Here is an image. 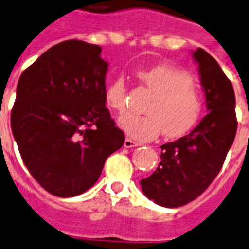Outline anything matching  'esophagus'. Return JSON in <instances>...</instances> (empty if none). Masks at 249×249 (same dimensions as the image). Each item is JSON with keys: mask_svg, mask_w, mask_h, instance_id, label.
Wrapping results in <instances>:
<instances>
[{"mask_svg": "<svg viewBox=\"0 0 249 249\" xmlns=\"http://www.w3.org/2000/svg\"><path fill=\"white\" fill-rule=\"evenodd\" d=\"M140 143L139 142H135L133 140L131 139H126L124 140V143H123V146L126 147V149H131V147H136L139 146Z\"/></svg>", "mask_w": 249, "mask_h": 249, "instance_id": "obj_1", "label": "esophagus"}]
</instances>
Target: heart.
I'll return each mask as SVG.
<instances>
[{
	"instance_id": "1",
	"label": "heart",
	"mask_w": 249,
	"mask_h": 249,
	"mask_svg": "<svg viewBox=\"0 0 249 249\" xmlns=\"http://www.w3.org/2000/svg\"><path fill=\"white\" fill-rule=\"evenodd\" d=\"M136 77L153 95L143 116L126 114L118 121L126 135L136 141H150L163 132L166 137H179L195 127L202 113V95L194 79L183 70L157 65L136 71ZM127 86L122 76L110 81L104 91L107 107L114 112L126 109Z\"/></svg>"
}]
</instances>
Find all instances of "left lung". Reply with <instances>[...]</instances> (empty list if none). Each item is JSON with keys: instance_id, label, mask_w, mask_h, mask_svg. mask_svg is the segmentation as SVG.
Returning <instances> with one entry per match:
<instances>
[{"instance_id": "left-lung-1", "label": "left lung", "mask_w": 249, "mask_h": 249, "mask_svg": "<svg viewBox=\"0 0 249 249\" xmlns=\"http://www.w3.org/2000/svg\"><path fill=\"white\" fill-rule=\"evenodd\" d=\"M192 57L209 113L188 135L161 145L157 170L141 179L143 195L164 207L183 206L210 186L237 133L233 85L206 51L197 48Z\"/></svg>"}]
</instances>
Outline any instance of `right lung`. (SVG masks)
<instances>
[{"label":"right lung","instance_id":"obj_1","mask_svg":"<svg viewBox=\"0 0 249 249\" xmlns=\"http://www.w3.org/2000/svg\"><path fill=\"white\" fill-rule=\"evenodd\" d=\"M102 48L66 40L20 76L11 129L22 161L49 194L72 197L95 184L124 135L106 107L109 63Z\"/></svg>","mask_w":249,"mask_h":249}]
</instances>
